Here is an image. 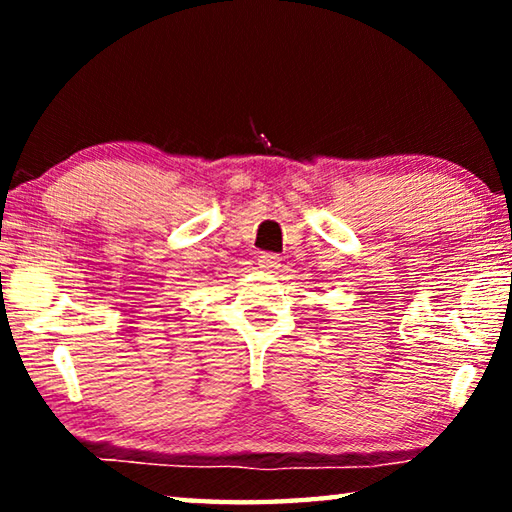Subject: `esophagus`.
<instances>
[{"label": "esophagus", "instance_id": "obj_1", "mask_svg": "<svg viewBox=\"0 0 512 512\" xmlns=\"http://www.w3.org/2000/svg\"><path fill=\"white\" fill-rule=\"evenodd\" d=\"M257 264H259V268H262V271L275 273L277 268H280V257L273 255V253H262L257 259Z\"/></svg>", "mask_w": 512, "mask_h": 512}]
</instances>
